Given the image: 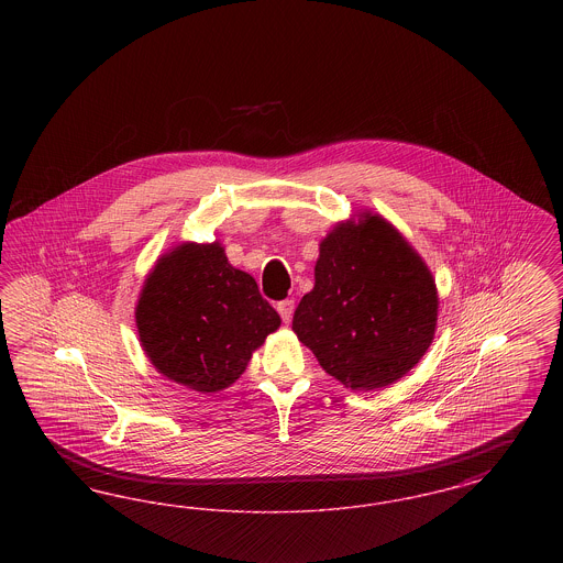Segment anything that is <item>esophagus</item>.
<instances>
[{"instance_id":"esophagus-1","label":"esophagus","mask_w":563,"mask_h":563,"mask_svg":"<svg viewBox=\"0 0 563 563\" xmlns=\"http://www.w3.org/2000/svg\"><path fill=\"white\" fill-rule=\"evenodd\" d=\"M276 308H278V314H280L283 322H291V319H294L295 310L294 299H285V301H280Z\"/></svg>"}]
</instances>
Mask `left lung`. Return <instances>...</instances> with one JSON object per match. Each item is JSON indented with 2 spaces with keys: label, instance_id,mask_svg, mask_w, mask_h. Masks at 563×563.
<instances>
[{
  "label": "left lung",
  "instance_id": "left-lung-1",
  "mask_svg": "<svg viewBox=\"0 0 563 563\" xmlns=\"http://www.w3.org/2000/svg\"><path fill=\"white\" fill-rule=\"evenodd\" d=\"M439 294L427 262L382 214L346 219L319 244L314 289L294 314L297 340L352 390L409 374L437 329Z\"/></svg>",
  "mask_w": 563,
  "mask_h": 563
}]
</instances>
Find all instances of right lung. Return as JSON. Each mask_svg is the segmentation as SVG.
<instances>
[{"label": "right lung", "mask_w": 563, "mask_h": 563, "mask_svg": "<svg viewBox=\"0 0 563 563\" xmlns=\"http://www.w3.org/2000/svg\"><path fill=\"white\" fill-rule=\"evenodd\" d=\"M134 322L158 374L207 395L241 377L280 317L221 242H181L145 276Z\"/></svg>", "instance_id": "obj_1"}]
</instances>
